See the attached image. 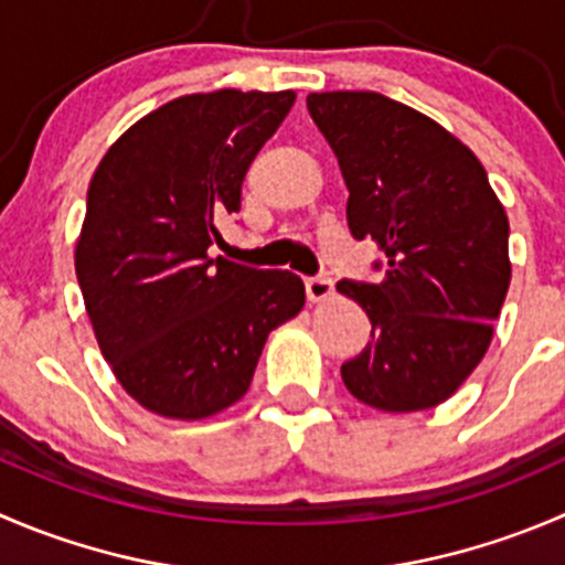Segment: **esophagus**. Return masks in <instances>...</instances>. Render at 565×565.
Wrapping results in <instances>:
<instances>
[{"mask_svg": "<svg viewBox=\"0 0 565 565\" xmlns=\"http://www.w3.org/2000/svg\"><path fill=\"white\" fill-rule=\"evenodd\" d=\"M331 295H333L331 278H322V276L306 278V298H309V303H322V300H328Z\"/></svg>", "mask_w": 565, "mask_h": 565, "instance_id": "obj_1", "label": "esophagus"}]
</instances>
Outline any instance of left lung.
I'll list each match as a JSON object with an SVG mask.
<instances>
[{"label":"left lung","instance_id":"8db88e82","mask_svg":"<svg viewBox=\"0 0 565 565\" xmlns=\"http://www.w3.org/2000/svg\"><path fill=\"white\" fill-rule=\"evenodd\" d=\"M348 184V226L386 254L383 281H339L372 322L342 364L386 414L445 403L483 361L511 284L508 215L486 168L428 115L372 90L309 93Z\"/></svg>","mask_w":565,"mask_h":565}]
</instances>
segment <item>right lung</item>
<instances>
[{
  "label": "right lung",
  "mask_w": 565,
  "mask_h": 565,
  "mask_svg": "<svg viewBox=\"0 0 565 565\" xmlns=\"http://www.w3.org/2000/svg\"><path fill=\"white\" fill-rule=\"evenodd\" d=\"M292 104V90L179 96L129 126L93 173L76 281L109 370L151 414L190 422L237 403L273 328L303 309L295 273L210 256Z\"/></svg>",
  "instance_id": "obj_1"
}]
</instances>
